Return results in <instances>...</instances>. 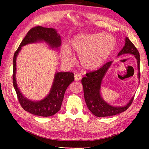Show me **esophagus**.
Masks as SVG:
<instances>
[{
    "instance_id": "esophagus-1",
    "label": "esophagus",
    "mask_w": 149,
    "mask_h": 149,
    "mask_svg": "<svg viewBox=\"0 0 149 149\" xmlns=\"http://www.w3.org/2000/svg\"><path fill=\"white\" fill-rule=\"evenodd\" d=\"M74 78L75 81H80L81 79V75L77 74H74Z\"/></svg>"
}]
</instances>
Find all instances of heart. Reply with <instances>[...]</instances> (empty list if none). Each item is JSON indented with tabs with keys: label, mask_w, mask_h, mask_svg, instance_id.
Segmentation results:
<instances>
[{
	"label": "heart",
	"mask_w": 149,
	"mask_h": 149,
	"mask_svg": "<svg viewBox=\"0 0 149 149\" xmlns=\"http://www.w3.org/2000/svg\"><path fill=\"white\" fill-rule=\"evenodd\" d=\"M115 45V38L109 34L79 33L70 40L67 46L62 47L61 59L65 63H71L74 60L72 53L78 54L82 67L94 70L104 64Z\"/></svg>",
	"instance_id": "heart-1"
}]
</instances>
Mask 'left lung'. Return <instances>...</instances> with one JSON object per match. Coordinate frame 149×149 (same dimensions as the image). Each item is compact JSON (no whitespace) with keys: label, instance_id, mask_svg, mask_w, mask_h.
<instances>
[{"label":"left lung","instance_id":"1","mask_svg":"<svg viewBox=\"0 0 149 149\" xmlns=\"http://www.w3.org/2000/svg\"><path fill=\"white\" fill-rule=\"evenodd\" d=\"M127 54L133 55L137 60L138 77L140 80V54L133 43L129 40L127 37H126L125 45L119 52L117 56ZM112 63L113 61L108 62L97 70L87 73L86 76L83 77L81 80L82 84L83 86L85 102L88 108L95 116L98 117L113 116L125 111L131 105L134 97V95L127 104L122 106H112L103 99L100 93L101 85H102L103 78Z\"/></svg>","mask_w":149,"mask_h":149}]
</instances>
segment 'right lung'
<instances>
[{
  "mask_svg": "<svg viewBox=\"0 0 149 149\" xmlns=\"http://www.w3.org/2000/svg\"><path fill=\"white\" fill-rule=\"evenodd\" d=\"M45 43L52 50H58L61 46V36L56 29L53 28L37 26L31 29L22 40L13 57V83L17 94L19 102L23 109L33 115L40 116H50L58 113L61 108L66 88L74 80L72 72H56L49 94L40 100H31L22 93L16 79L17 58L22 47L28 44Z\"/></svg>",
  "mask_w": 149,
  "mask_h": 149,
  "instance_id": "1",
  "label": "right lung"
}]
</instances>
